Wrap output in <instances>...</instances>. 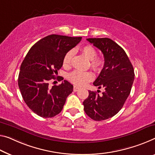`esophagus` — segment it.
I'll use <instances>...</instances> for the list:
<instances>
[{"instance_id": "34e87169", "label": "esophagus", "mask_w": 155, "mask_h": 155, "mask_svg": "<svg viewBox=\"0 0 155 155\" xmlns=\"http://www.w3.org/2000/svg\"><path fill=\"white\" fill-rule=\"evenodd\" d=\"M80 89V87H78V86H74V87H73V91H78V90Z\"/></svg>"}]
</instances>
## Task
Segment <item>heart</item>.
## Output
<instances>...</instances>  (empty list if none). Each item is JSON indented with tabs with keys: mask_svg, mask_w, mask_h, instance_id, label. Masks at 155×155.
Masks as SVG:
<instances>
[{
	"mask_svg": "<svg viewBox=\"0 0 155 155\" xmlns=\"http://www.w3.org/2000/svg\"><path fill=\"white\" fill-rule=\"evenodd\" d=\"M81 53L90 60V66L95 71H100L102 70L104 66V59L102 58H97V51L91 45H87L81 48ZM73 51L67 52L63 58V66L64 67H68L72 63L73 56ZM94 76L91 72L89 71H82L75 70L68 75V80L71 82L78 85H84L88 82L91 81Z\"/></svg>",
	"mask_w": 155,
	"mask_h": 155,
	"instance_id": "b5f03b06",
	"label": "heart"
}]
</instances>
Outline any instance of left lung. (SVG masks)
I'll list each match as a JSON object with an SVG mask.
<instances>
[{
    "label": "left lung",
    "mask_w": 155,
    "mask_h": 155,
    "mask_svg": "<svg viewBox=\"0 0 155 155\" xmlns=\"http://www.w3.org/2000/svg\"><path fill=\"white\" fill-rule=\"evenodd\" d=\"M87 41L101 50L104 64L101 73L94 82L105 91L99 95L89 91L83 102L85 113L93 120H104L115 116L130 94L134 80V68L122 48L109 38H89Z\"/></svg>",
    "instance_id": "1"
}]
</instances>
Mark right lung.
<instances>
[{"instance_id":"add662e5","label":"right lung","mask_w":155,"mask_h":155,"mask_svg":"<svg viewBox=\"0 0 155 155\" xmlns=\"http://www.w3.org/2000/svg\"><path fill=\"white\" fill-rule=\"evenodd\" d=\"M81 39L82 37L48 35L33 45L26 54L21 65L18 87L26 104L38 116L52 118L62 110L73 86L64 80L61 84L51 87L49 82L62 80L54 77V73L62 66L66 53Z\"/></svg>"}]
</instances>
